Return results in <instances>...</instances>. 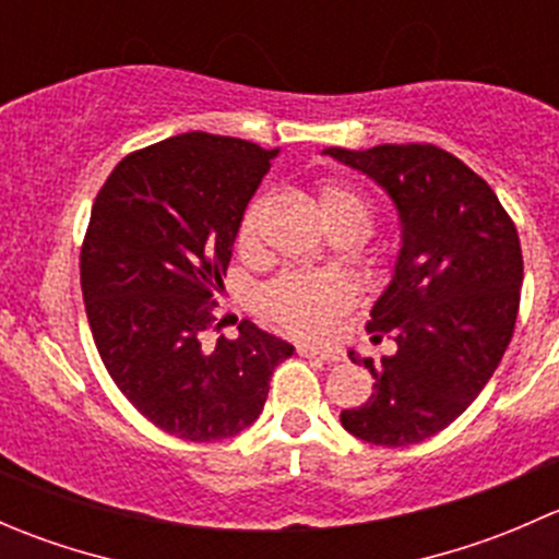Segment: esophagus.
<instances>
[{
  "label": "esophagus",
  "instance_id": "1",
  "mask_svg": "<svg viewBox=\"0 0 559 559\" xmlns=\"http://www.w3.org/2000/svg\"><path fill=\"white\" fill-rule=\"evenodd\" d=\"M297 352H300L302 357L321 359V362H343V352H321V348L313 346H297Z\"/></svg>",
  "mask_w": 559,
  "mask_h": 559
}]
</instances>
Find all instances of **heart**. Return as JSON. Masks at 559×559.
Masks as SVG:
<instances>
[{
    "label": "heart",
    "mask_w": 559,
    "mask_h": 559,
    "mask_svg": "<svg viewBox=\"0 0 559 559\" xmlns=\"http://www.w3.org/2000/svg\"><path fill=\"white\" fill-rule=\"evenodd\" d=\"M264 197H253L240 216L238 246L243 251H253L259 240V218H262ZM319 207L324 222H354L370 229V205L359 191L346 183H324L319 189ZM348 286L332 275H281L275 284L264 292V308L278 321L284 330L300 337H324L332 332L337 313L346 311Z\"/></svg>",
    "instance_id": "b5f03b06"
}]
</instances>
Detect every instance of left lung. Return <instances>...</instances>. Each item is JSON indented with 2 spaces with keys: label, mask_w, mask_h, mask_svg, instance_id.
Wrapping results in <instances>:
<instances>
[{
  "label": "left lung",
  "mask_w": 559,
  "mask_h": 559,
  "mask_svg": "<svg viewBox=\"0 0 559 559\" xmlns=\"http://www.w3.org/2000/svg\"><path fill=\"white\" fill-rule=\"evenodd\" d=\"M324 154L376 180L400 216L392 281L368 321L397 348L379 362L348 352L376 384L341 425L376 447H411L452 425L503 359L520 311V235L487 180L438 145Z\"/></svg>",
  "instance_id": "obj_1"
}]
</instances>
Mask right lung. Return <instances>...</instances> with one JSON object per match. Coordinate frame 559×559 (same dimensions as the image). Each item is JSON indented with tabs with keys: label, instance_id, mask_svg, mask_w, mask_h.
Listing matches in <instances>:
<instances>
[{
	"label": "right lung",
	"instance_id": "right-lung-1",
	"mask_svg": "<svg viewBox=\"0 0 559 559\" xmlns=\"http://www.w3.org/2000/svg\"><path fill=\"white\" fill-rule=\"evenodd\" d=\"M278 148L186 132L123 156L81 248L88 326L123 397L183 441H222L259 419L295 346L251 321L207 343L240 216Z\"/></svg>",
	"mask_w": 559,
	"mask_h": 559
}]
</instances>
